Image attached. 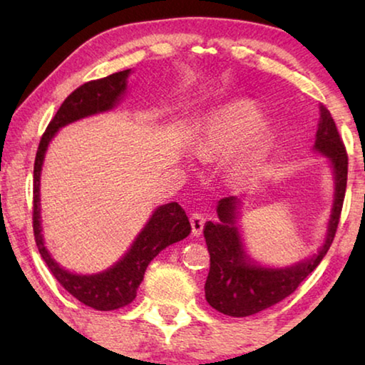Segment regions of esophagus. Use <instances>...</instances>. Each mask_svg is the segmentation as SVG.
Masks as SVG:
<instances>
[{"label":"esophagus","mask_w":365,"mask_h":365,"mask_svg":"<svg viewBox=\"0 0 365 365\" xmlns=\"http://www.w3.org/2000/svg\"><path fill=\"white\" fill-rule=\"evenodd\" d=\"M190 224H191V233H193V237H200L202 233V228H205V217L197 212L191 214Z\"/></svg>","instance_id":"34e87169"}]
</instances>
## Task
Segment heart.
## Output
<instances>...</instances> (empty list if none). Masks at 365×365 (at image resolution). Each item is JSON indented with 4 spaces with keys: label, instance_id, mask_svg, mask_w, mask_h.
<instances>
[{
    "label": "heart",
    "instance_id": "obj_1",
    "mask_svg": "<svg viewBox=\"0 0 365 365\" xmlns=\"http://www.w3.org/2000/svg\"><path fill=\"white\" fill-rule=\"evenodd\" d=\"M272 132L252 101L237 100L209 113L190 137V150L202 160L227 158L224 174L243 183L262 168L270 151Z\"/></svg>",
    "mask_w": 365,
    "mask_h": 365
}]
</instances>
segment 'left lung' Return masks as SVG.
Listing matches in <instances>:
<instances>
[{"label": "left lung", "mask_w": 365, "mask_h": 365, "mask_svg": "<svg viewBox=\"0 0 365 365\" xmlns=\"http://www.w3.org/2000/svg\"><path fill=\"white\" fill-rule=\"evenodd\" d=\"M320 113L312 150L329 160L333 175V201L324 242L316 252L298 262L280 267L259 264L246 251L238 228L243 200L237 196L220 200L215 207L219 220L206 222L202 230L211 255L205 293L209 306L225 316H252L285 299L317 267L335 238L348 180V156L330 113L324 106Z\"/></svg>", "instance_id": "obj_1"}]
</instances>
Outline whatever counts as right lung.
Segmentation results:
<instances>
[{
	"label": "right lung",
	"mask_w": 365,
	"mask_h": 365,
	"mask_svg": "<svg viewBox=\"0 0 365 365\" xmlns=\"http://www.w3.org/2000/svg\"><path fill=\"white\" fill-rule=\"evenodd\" d=\"M133 71L127 69L100 80H91L66 98L54 119L43 133L34 165V233L43 261L56 277V280L85 306L96 311H114L137 298V289L143 282L145 270L160 251L187 238L191 227L183 209L177 202L158 206L150 219L135 237L130 248L110 267L96 274H77L61 265L49 252L43 237L41 225V170L48 146L61 128L86 117L109 113L122 103L127 93L128 77Z\"/></svg>",
	"instance_id": "1"
}]
</instances>
